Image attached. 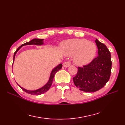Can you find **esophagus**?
<instances>
[{
  "mask_svg": "<svg viewBox=\"0 0 125 125\" xmlns=\"http://www.w3.org/2000/svg\"><path fill=\"white\" fill-rule=\"evenodd\" d=\"M71 65V63L69 62H66L63 63V66L65 68H67Z\"/></svg>",
  "mask_w": 125,
  "mask_h": 125,
  "instance_id": "esophagus-1",
  "label": "esophagus"
}]
</instances>
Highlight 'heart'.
<instances>
[{
  "mask_svg": "<svg viewBox=\"0 0 125 125\" xmlns=\"http://www.w3.org/2000/svg\"><path fill=\"white\" fill-rule=\"evenodd\" d=\"M62 51L65 55L73 56V62L78 66L90 63L96 52L95 45L83 39H74L64 41Z\"/></svg>",
  "mask_w": 125,
  "mask_h": 125,
  "instance_id": "1",
  "label": "heart"
}]
</instances>
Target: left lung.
<instances>
[{
	"instance_id": "1",
	"label": "left lung",
	"mask_w": 125,
	"mask_h": 125,
	"mask_svg": "<svg viewBox=\"0 0 125 125\" xmlns=\"http://www.w3.org/2000/svg\"><path fill=\"white\" fill-rule=\"evenodd\" d=\"M98 56L88 65L78 67L77 75L73 78L74 84L81 91L94 92L106 85L111 76V53L105 45L96 39Z\"/></svg>"
}]
</instances>
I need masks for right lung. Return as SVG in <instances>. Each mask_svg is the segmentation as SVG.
<instances>
[{
    "instance_id": "1",
    "label": "right lung",
    "mask_w": 125,
    "mask_h": 125,
    "mask_svg": "<svg viewBox=\"0 0 125 125\" xmlns=\"http://www.w3.org/2000/svg\"><path fill=\"white\" fill-rule=\"evenodd\" d=\"M44 39H34L32 40H31L30 41L28 42L27 43H25L23 44H22V45L19 47L17 50H16V51L15 52L14 55H13V64L14 61V58H15V56H16L17 52L20 50V49L22 47L25 46V45H44V42H43ZM13 64H12V68H13ZM62 63H60L58 66H57L55 68L52 70V71H51V74H50V78H49V80L48 81V82L46 83V84H45V85H44L43 87L42 88L37 89L36 90H26L23 88H22L20 85H19L17 83V84L20 87V88H21L22 90H23L24 91H25V92L28 93L30 94H31V95H41L42 94H43L45 92H46L47 91L50 89V88H51V86L52 84V81H53V79L54 78L55 75L56 74V73L57 72L58 70H59L60 69L62 68Z\"/></svg>"
}]
</instances>
